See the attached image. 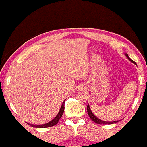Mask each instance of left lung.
Listing matches in <instances>:
<instances>
[{
  "label": "left lung",
  "instance_id": "1",
  "mask_svg": "<svg viewBox=\"0 0 147 147\" xmlns=\"http://www.w3.org/2000/svg\"><path fill=\"white\" fill-rule=\"evenodd\" d=\"M125 55L126 57L131 62V63H133V64H135L136 65V63L135 62H134L133 60H131L130 59L129 55H128V54L127 53H125ZM87 112H88V116H89V117L90 118V119L92 120V121H94V123H96V124H100V125H111V124H114L115 123H117V122H119V121H111V122H109V121H102V120H101L100 119H98V117H96V116H95L93 113H92L91 109L90 108V106L89 105H87Z\"/></svg>",
  "mask_w": 147,
  "mask_h": 147
}]
</instances>
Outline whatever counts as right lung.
Listing matches in <instances>:
<instances>
[{
	"mask_svg": "<svg viewBox=\"0 0 147 147\" xmlns=\"http://www.w3.org/2000/svg\"><path fill=\"white\" fill-rule=\"evenodd\" d=\"M65 100L63 102V104H62L61 107V109H60L59 110V112L58 113L57 115L56 116V117L54 118V119L52 120V121H51L50 122H49V123H45V124H43V125H32V124H29V123H27L28 125H29L31 126L32 127H35V128H40V129H43V128H48V127H53V126H55V125H57L58 123V122L59 121L60 119H61L62 115H63V113H64V110H65Z\"/></svg>",
	"mask_w": 147,
	"mask_h": 147,
	"instance_id": "1",
	"label": "right lung"
}]
</instances>
